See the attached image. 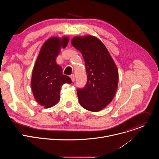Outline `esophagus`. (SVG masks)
I'll list each match as a JSON object with an SVG mask.
<instances>
[{"mask_svg": "<svg viewBox=\"0 0 159 159\" xmlns=\"http://www.w3.org/2000/svg\"><path fill=\"white\" fill-rule=\"evenodd\" d=\"M70 79H72V82H74V80H75V75H74V74L71 75H70Z\"/></svg>", "mask_w": 159, "mask_h": 159, "instance_id": "obj_1", "label": "esophagus"}]
</instances>
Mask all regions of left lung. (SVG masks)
<instances>
[{
    "label": "left lung",
    "instance_id": "1",
    "mask_svg": "<svg viewBox=\"0 0 159 159\" xmlns=\"http://www.w3.org/2000/svg\"><path fill=\"white\" fill-rule=\"evenodd\" d=\"M71 43L82 53L87 75L85 86L77 89L79 103L88 111H101L112 101L117 90V66L104 43L95 36H75Z\"/></svg>",
    "mask_w": 159,
    "mask_h": 159
}]
</instances>
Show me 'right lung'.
Instances as JSON below:
<instances>
[{
  "label": "right lung",
  "instance_id": "1",
  "mask_svg": "<svg viewBox=\"0 0 159 159\" xmlns=\"http://www.w3.org/2000/svg\"><path fill=\"white\" fill-rule=\"evenodd\" d=\"M69 37H52L41 48L32 72L31 86L35 100L44 108L53 107L60 100V93L64 84H71L69 77L63 75L62 68L56 58L61 48L69 43Z\"/></svg>",
  "mask_w": 159,
  "mask_h": 159
}]
</instances>
